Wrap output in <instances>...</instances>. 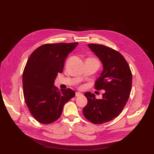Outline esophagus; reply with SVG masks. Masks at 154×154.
<instances>
[{
	"mask_svg": "<svg viewBox=\"0 0 154 154\" xmlns=\"http://www.w3.org/2000/svg\"><path fill=\"white\" fill-rule=\"evenodd\" d=\"M82 95H83V94L79 93V92L75 93V96H76V97H80V96H82Z\"/></svg>",
	"mask_w": 154,
	"mask_h": 154,
	"instance_id": "obj_1",
	"label": "esophagus"
}]
</instances>
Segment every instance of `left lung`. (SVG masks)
Segmentation results:
<instances>
[{
	"instance_id": "1",
	"label": "left lung",
	"mask_w": 154,
	"mask_h": 154,
	"mask_svg": "<svg viewBox=\"0 0 154 154\" xmlns=\"http://www.w3.org/2000/svg\"><path fill=\"white\" fill-rule=\"evenodd\" d=\"M88 46L103 65L100 76L96 80L95 89H103L105 93L102 99H97L90 92L85 93L88 101L83 113L90 122L101 124L117 117L125 106L132 89V72L119 51L100 44H90Z\"/></svg>"
}]
</instances>
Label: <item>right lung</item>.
Instances as JSON below:
<instances>
[{
    "mask_svg": "<svg viewBox=\"0 0 154 154\" xmlns=\"http://www.w3.org/2000/svg\"><path fill=\"white\" fill-rule=\"evenodd\" d=\"M75 43L47 44L35 50L28 58L22 75L23 93L29 111L39 122L51 124L60 117L65 104L75 95L71 89L59 91L54 86L62 73Z\"/></svg>",
    "mask_w": 154,
    "mask_h": 154,
    "instance_id": "right-lung-1",
    "label": "right lung"
}]
</instances>
